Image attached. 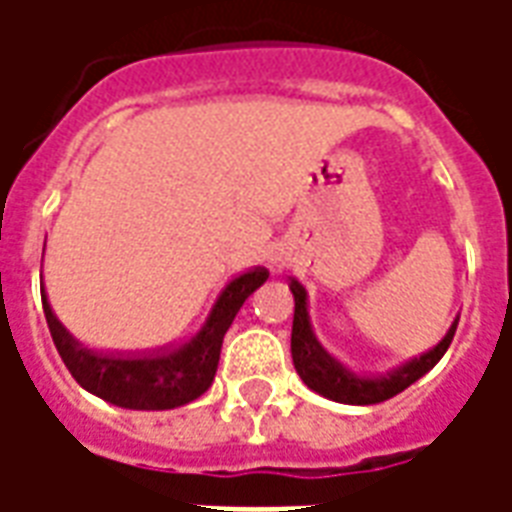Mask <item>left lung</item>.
I'll return each mask as SVG.
<instances>
[{"instance_id":"1","label":"left lung","mask_w":512,"mask_h":512,"mask_svg":"<svg viewBox=\"0 0 512 512\" xmlns=\"http://www.w3.org/2000/svg\"><path fill=\"white\" fill-rule=\"evenodd\" d=\"M290 290H293V299H296L293 334H290V354H293L296 373L318 395L337 400V403H348V406H373V403H384L389 397L400 395L406 386L419 381V378L428 373L430 367L439 362L444 351L450 348L455 329H458V318H455L450 332L444 334V340L433 351L422 354L419 359H411V362L397 367L392 373H386V376H356L348 367L340 365L332 354H326L323 345L315 340L310 326V315H307V290L301 288L296 279H290Z\"/></svg>"}]
</instances>
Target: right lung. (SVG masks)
I'll return each mask as SVG.
<instances>
[{"label":"right lung","instance_id":"right-lung-1","mask_svg":"<svg viewBox=\"0 0 512 512\" xmlns=\"http://www.w3.org/2000/svg\"><path fill=\"white\" fill-rule=\"evenodd\" d=\"M266 279V268H252L230 279L213 304L208 321L202 323V329L189 343L153 351V354H104V351L84 348L57 321L46 299H43V312H46L51 340L57 345L62 362L87 392L104 397L115 406L161 411V408H178L197 400L213 384L219 354H222V340L233 323L235 312L241 310V304Z\"/></svg>","mask_w":512,"mask_h":512}]
</instances>
